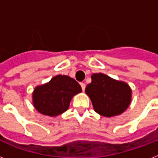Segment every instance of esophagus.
<instances>
[{
    "label": "esophagus",
    "instance_id": "34e87169",
    "mask_svg": "<svg viewBox=\"0 0 158 158\" xmlns=\"http://www.w3.org/2000/svg\"><path fill=\"white\" fill-rule=\"evenodd\" d=\"M80 85H81L82 90H83V91H84V89H85V87H86L85 84H84V83H80Z\"/></svg>",
    "mask_w": 158,
    "mask_h": 158
}]
</instances>
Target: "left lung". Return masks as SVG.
I'll return each mask as SVG.
<instances>
[{
	"label": "left lung",
	"mask_w": 158,
	"mask_h": 158,
	"mask_svg": "<svg viewBox=\"0 0 158 158\" xmlns=\"http://www.w3.org/2000/svg\"><path fill=\"white\" fill-rule=\"evenodd\" d=\"M85 93L90 98L94 110L106 117L123 113L131 102L132 91L129 84L102 73L94 74Z\"/></svg>",
	"instance_id": "8db88e82"
}]
</instances>
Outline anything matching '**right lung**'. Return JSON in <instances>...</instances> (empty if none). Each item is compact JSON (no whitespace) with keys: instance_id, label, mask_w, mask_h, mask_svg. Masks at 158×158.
Returning <instances> with one entry per match:
<instances>
[{"instance_id":"obj_1","label":"right lung","mask_w":158,"mask_h":158,"mask_svg":"<svg viewBox=\"0 0 158 158\" xmlns=\"http://www.w3.org/2000/svg\"><path fill=\"white\" fill-rule=\"evenodd\" d=\"M81 92V86L76 80L59 74L47 84L36 87L33 104L41 114L54 117L68 110L72 98Z\"/></svg>"}]
</instances>
